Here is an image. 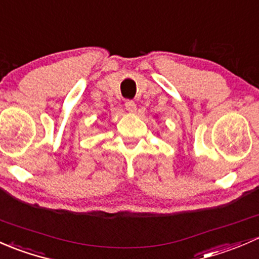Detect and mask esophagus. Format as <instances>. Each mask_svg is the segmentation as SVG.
Returning a JSON list of instances; mask_svg holds the SVG:
<instances>
[{
  "label": "esophagus",
  "mask_w": 259,
  "mask_h": 259,
  "mask_svg": "<svg viewBox=\"0 0 259 259\" xmlns=\"http://www.w3.org/2000/svg\"><path fill=\"white\" fill-rule=\"evenodd\" d=\"M124 106H126V110L130 112H136V103L133 102L132 100H127L124 102Z\"/></svg>",
  "instance_id": "esophagus-1"
}]
</instances>
